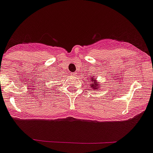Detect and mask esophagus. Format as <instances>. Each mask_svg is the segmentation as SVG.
Masks as SVG:
<instances>
[{"instance_id":"34e87169","label":"esophagus","mask_w":153,"mask_h":153,"mask_svg":"<svg viewBox=\"0 0 153 153\" xmlns=\"http://www.w3.org/2000/svg\"><path fill=\"white\" fill-rule=\"evenodd\" d=\"M76 74L77 73H75V72H73V73H72V76H76Z\"/></svg>"}]
</instances>
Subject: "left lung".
I'll list each match as a JSON object with an SVG mask.
<instances>
[{
  "label": "left lung",
  "instance_id": "1",
  "mask_svg": "<svg viewBox=\"0 0 153 153\" xmlns=\"http://www.w3.org/2000/svg\"><path fill=\"white\" fill-rule=\"evenodd\" d=\"M93 76V75H92ZM90 80H91V84H90V87L91 88H93V90H98L99 87V86H100V84H99V83H97V81H96V78H90ZM102 87V86H101Z\"/></svg>",
  "mask_w": 153,
  "mask_h": 153
}]
</instances>
